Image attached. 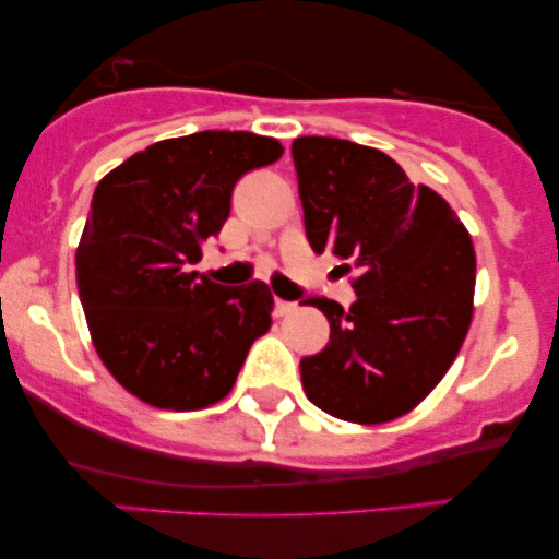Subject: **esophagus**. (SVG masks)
Instances as JSON below:
<instances>
[{"label":"esophagus","instance_id":"34e87169","mask_svg":"<svg viewBox=\"0 0 559 559\" xmlns=\"http://www.w3.org/2000/svg\"><path fill=\"white\" fill-rule=\"evenodd\" d=\"M297 310V301H284V299H275V316H292Z\"/></svg>","mask_w":559,"mask_h":559}]
</instances>
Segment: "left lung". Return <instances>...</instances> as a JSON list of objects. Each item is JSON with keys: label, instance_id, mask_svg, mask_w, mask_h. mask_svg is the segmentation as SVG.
<instances>
[{"label": "left lung", "instance_id": "8db88e82", "mask_svg": "<svg viewBox=\"0 0 559 559\" xmlns=\"http://www.w3.org/2000/svg\"><path fill=\"white\" fill-rule=\"evenodd\" d=\"M292 157L312 252L360 267L349 312L333 299H305L329 318L331 338L301 357V386L333 418H400L444 378L471 329V234L444 199L409 183L373 146L301 136Z\"/></svg>", "mask_w": 559, "mask_h": 559}]
</instances>
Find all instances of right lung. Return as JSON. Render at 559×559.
Listing matches in <instances>:
<instances>
[{"label":"right lung","mask_w":559,"mask_h":559,"mask_svg":"<svg viewBox=\"0 0 559 559\" xmlns=\"http://www.w3.org/2000/svg\"><path fill=\"white\" fill-rule=\"evenodd\" d=\"M281 155L275 139L202 131L157 141L96 183L75 252L79 297L96 355L141 402H221L271 329L267 284L221 286L186 271L228 221L236 181Z\"/></svg>","instance_id":"add662e5"}]
</instances>
